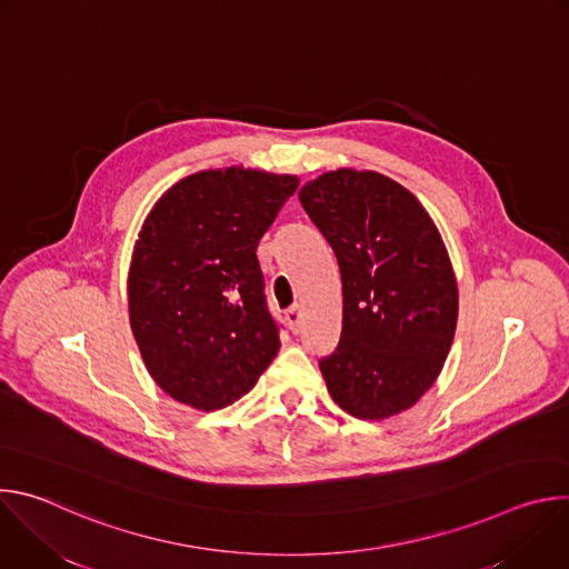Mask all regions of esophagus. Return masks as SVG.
<instances>
[{
    "label": "esophagus",
    "mask_w": 569,
    "mask_h": 569,
    "mask_svg": "<svg viewBox=\"0 0 569 569\" xmlns=\"http://www.w3.org/2000/svg\"><path fill=\"white\" fill-rule=\"evenodd\" d=\"M301 308L299 306H292V308H288L286 310V321H288V327H290V331L292 333H299L301 331Z\"/></svg>",
    "instance_id": "34e87169"
}]
</instances>
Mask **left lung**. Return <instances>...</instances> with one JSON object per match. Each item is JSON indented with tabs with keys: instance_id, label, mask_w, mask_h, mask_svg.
Segmentation results:
<instances>
[{
	"instance_id": "obj_1",
	"label": "left lung",
	"mask_w": 569,
	"mask_h": 569,
	"mask_svg": "<svg viewBox=\"0 0 569 569\" xmlns=\"http://www.w3.org/2000/svg\"><path fill=\"white\" fill-rule=\"evenodd\" d=\"M342 274V333L319 360L329 393L358 419H387L432 387L457 327V281L439 229L398 182L340 169L299 191Z\"/></svg>"
}]
</instances>
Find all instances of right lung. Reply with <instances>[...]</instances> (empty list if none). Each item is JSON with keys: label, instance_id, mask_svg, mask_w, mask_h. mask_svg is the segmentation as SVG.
I'll return each instance as SVG.
<instances>
[{"label": "right lung", "instance_id": "1", "mask_svg": "<svg viewBox=\"0 0 569 569\" xmlns=\"http://www.w3.org/2000/svg\"><path fill=\"white\" fill-rule=\"evenodd\" d=\"M295 176L242 167L184 178L157 200L134 246L130 327L154 382L213 412L246 396L279 353L257 248Z\"/></svg>", "mask_w": 569, "mask_h": 569}]
</instances>
